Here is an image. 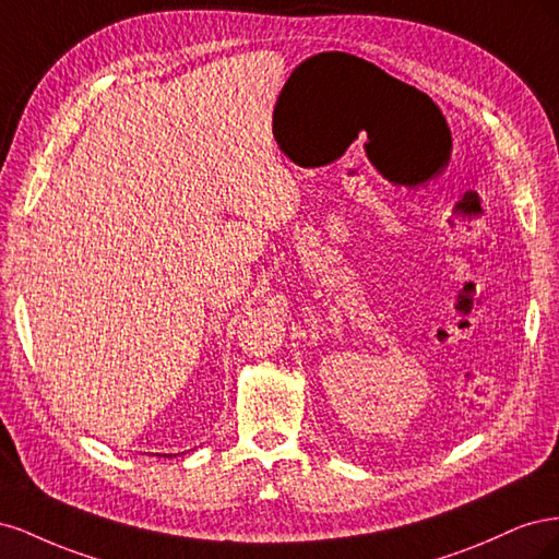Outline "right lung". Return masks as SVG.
Wrapping results in <instances>:
<instances>
[{"mask_svg": "<svg viewBox=\"0 0 559 559\" xmlns=\"http://www.w3.org/2000/svg\"><path fill=\"white\" fill-rule=\"evenodd\" d=\"M167 456H173V454H167Z\"/></svg>", "mask_w": 559, "mask_h": 559, "instance_id": "1", "label": "right lung"}]
</instances>
